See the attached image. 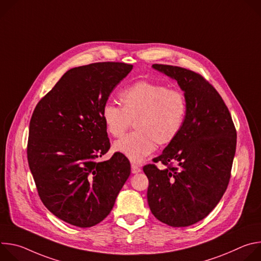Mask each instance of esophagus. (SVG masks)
Returning a JSON list of instances; mask_svg holds the SVG:
<instances>
[{
	"mask_svg": "<svg viewBox=\"0 0 261 261\" xmlns=\"http://www.w3.org/2000/svg\"><path fill=\"white\" fill-rule=\"evenodd\" d=\"M131 171H132V173H138L141 171V169L136 164H131Z\"/></svg>",
	"mask_w": 261,
	"mask_h": 261,
	"instance_id": "1",
	"label": "esophagus"
}]
</instances>
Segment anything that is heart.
Wrapping results in <instances>:
<instances>
[{"instance_id":"1","label":"heart","mask_w":261,"mask_h":261,"mask_svg":"<svg viewBox=\"0 0 261 261\" xmlns=\"http://www.w3.org/2000/svg\"><path fill=\"white\" fill-rule=\"evenodd\" d=\"M122 107L107 103L102 108L106 131L122 136L131 123L135 132L114 143V151L139 163L151 155L157 143H171L180 133L188 111L185 94L151 82H138L120 94Z\"/></svg>"}]
</instances>
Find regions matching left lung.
<instances>
[{
    "mask_svg": "<svg viewBox=\"0 0 261 261\" xmlns=\"http://www.w3.org/2000/svg\"><path fill=\"white\" fill-rule=\"evenodd\" d=\"M153 69L174 80L188 102L178 136L143 167L148 178L147 203L152 214L172 227L204 219L225 193L236 154L237 131L219 93L199 74L175 66ZM175 163L176 167H171Z\"/></svg>",
    "mask_w": 261,
    "mask_h": 261,
    "instance_id": "obj_1",
    "label": "left lung"
}]
</instances>
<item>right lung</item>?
<instances>
[{
  "label": "right lung",
  "instance_id": "1",
  "mask_svg": "<svg viewBox=\"0 0 261 261\" xmlns=\"http://www.w3.org/2000/svg\"><path fill=\"white\" fill-rule=\"evenodd\" d=\"M133 66L104 62L68 70L37 104L28 141V162L43 204L81 228L113 210L131 166L122 154L98 161L110 142L102 108Z\"/></svg>",
  "mask_w": 261,
  "mask_h": 261
}]
</instances>
